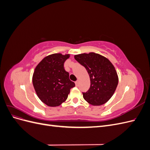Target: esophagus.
Returning <instances> with one entry per match:
<instances>
[{
    "label": "esophagus",
    "instance_id": "esophagus-1",
    "mask_svg": "<svg viewBox=\"0 0 150 150\" xmlns=\"http://www.w3.org/2000/svg\"><path fill=\"white\" fill-rule=\"evenodd\" d=\"M75 84H76V86H78V81H76V82H75Z\"/></svg>",
    "mask_w": 150,
    "mask_h": 150
}]
</instances>
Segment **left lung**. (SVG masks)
<instances>
[{
    "label": "left lung",
    "mask_w": 150,
    "mask_h": 150,
    "mask_svg": "<svg viewBox=\"0 0 150 150\" xmlns=\"http://www.w3.org/2000/svg\"><path fill=\"white\" fill-rule=\"evenodd\" d=\"M74 58L86 68L90 78V88L83 93L84 99L93 106L107 103L118 84L115 66L106 57L93 52L75 55Z\"/></svg>",
    "instance_id": "left-lung-1"
}]
</instances>
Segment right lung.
I'll list each match as a JSON object with an SVG mask.
<instances>
[{"label":"right lung","instance_id":"add662e5","mask_svg":"<svg viewBox=\"0 0 150 150\" xmlns=\"http://www.w3.org/2000/svg\"><path fill=\"white\" fill-rule=\"evenodd\" d=\"M69 57V54H52L45 57L35 68L33 76L34 89L40 100L49 106L61 105L75 86L64 68V63Z\"/></svg>","mask_w":150,"mask_h":150}]
</instances>
